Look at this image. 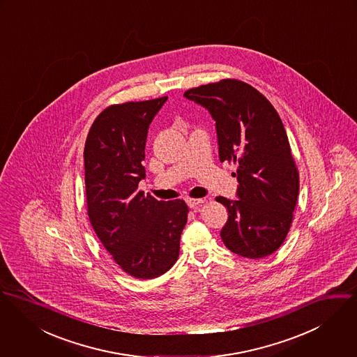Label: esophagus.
I'll list each match as a JSON object with an SVG mask.
<instances>
[{
  "label": "esophagus",
  "mask_w": 357,
  "mask_h": 357,
  "mask_svg": "<svg viewBox=\"0 0 357 357\" xmlns=\"http://www.w3.org/2000/svg\"><path fill=\"white\" fill-rule=\"evenodd\" d=\"M188 205H189V208H192V209H198L201 205H202V199L201 198H188Z\"/></svg>",
  "instance_id": "esophagus-1"
}]
</instances>
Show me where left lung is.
Returning a JSON list of instances; mask_svg holds the SVG:
<instances>
[{
	"label": "left lung",
	"mask_w": 357,
	"mask_h": 357,
	"mask_svg": "<svg viewBox=\"0 0 357 357\" xmlns=\"http://www.w3.org/2000/svg\"><path fill=\"white\" fill-rule=\"evenodd\" d=\"M216 121L220 161L237 165L238 199L216 197L229 219L220 231L231 252L273 255L289 233L300 181L289 139L273 104L255 87L223 79L185 91Z\"/></svg>",
	"instance_id": "left-lung-1"
}]
</instances>
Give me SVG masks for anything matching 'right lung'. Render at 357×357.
<instances>
[{
	"label": "right lung",
	"instance_id": "1",
	"mask_svg": "<svg viewBox=\"0 0 357 357\" xmlns=\"http://www.w3.org/2000/svg\"><path fill=\"white\" fill-rule=\"evenodd\" d=\"M167 97L105 108L84 144V185L90 223L128 275L153 279L178 260L188 222L183 199L158 201L138 190L144 179L149 124Z\"/></svg>",
	"mask_w": 357,
	"mask_h": 357
}]
</instances>
